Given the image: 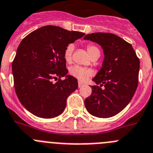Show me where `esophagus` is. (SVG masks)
Here are the masks:
<instances>
[{"label":"esophagus","mask_w":153,"mask_h":153,"mask_svg":"<svg viewBox=\"0 0 153 153\" xmlns=\"http://www.w3.org/2000/svg\"><path fill=\"white\" fill-rule=\"evenodd\" d=\"M84 84L82 83V82H81V81H78V88H81V87L83 86Z\"/></svg>","instance_id":"34e87169"}]
</instances>
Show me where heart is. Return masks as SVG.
Masks as SVG:
<instances>
[{"label":"heart","instance_id":"1","mask_svg":"<svg viewBox=\"0 0 153 153\" xmlns=\"http://www.w3.org/2000/svg\"><path fill=\"white\" fill-rule=\"evenodd\" d=\"M74 49H75V46L72 44H69L68 45H67L65 51H64L63 55L65 62H72V53H73ZM87 49H88V52L91 56V57L94 54L96 53L97 52H100L99 49L97 47L94 46V45H91V44L87 47ZM69 74L72 76L78 78L80 81H85L88 77L92 75L93 72L92 70L89 69V68H83V67L79 66V65H74V66H72L69 68Z\"/></svg>","mask_w":153,"mask_h":153}]
</instances>
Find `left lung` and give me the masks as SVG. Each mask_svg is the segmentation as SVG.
Segmentation results:
<instances>
[{
	"label": "left lung",
	"instance_id": "obj_1",
	"mask_svg": "<svg viewBox=\"0 0 153 153\" xmlns=\"http://www.w3.org/2000/svg\"><path fill=\"white\" fill-rule=\"evenodd\" d=\"M85 40L102 47L104 60L93 81L92 94L85 100L87 110L98 118H110L128 105L138 85L140 60L132 45L111 33L96 32ZM104 86L102 89L100 88Z\"/></svg>",
	"mask_w": 153,
	"mask_h": 153
}]
</instances>
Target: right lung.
<instances>
[{
    "label": "right lung",
    "mask_w": 153,
    "mask_h": 153,
    "mask_svg": "<svg viewBox=\"0 0 153 153\" xmlns=\"http://www.w3.org/2000/svg\"><path fill=\"white\" fill-rule=\"evenodd\" d=\"M85 34L46 25L28 34L19 45L12 63L14 88L25 109L51 118L62 113L66 100L78 88V80L67 75L64 51ZM65 76L62 80L61 78ZM58 81L54 83L52 80Z\"/></svg>",
    "instance_id": "right-lung-1"
}]
</instances>
